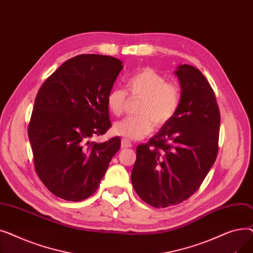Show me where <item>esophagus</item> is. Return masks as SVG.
<instances>
[{
  "label": "esophagus",
  "mask_w": 253,
  "mask_h": 253,
  "mask_svg": "<svg viewBox=\"0 0 253 253\" xmlns=\"http://www.w3.org/2000/svg\"><path fill=\"white\" fill-rule=\"evenodd\" d=\"M121 147H122V149H127V148H131L132 147V143L128 140V139H126V138H123L122 140H121Z\"/></svg>",
  "instance_id": "obj_1"
}]
</instances>
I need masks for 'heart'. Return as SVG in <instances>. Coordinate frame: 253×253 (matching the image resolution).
Masks as SVG:
<instances>
[{"label":"heart","mask_w":253,"mask_h":253,"mask_svg":"<svg viewBox=\"0 0 253 253\" xmlns=\"http://www.w3.org/2000/svg\"><path fill=\"white\" fill-rule=\"evenodd\" d=\"M127 90L131 95L142 97L138 116L126 117L113 125V133L128 139H140L154 128L162 127L176 115L180 105V88L174 82H166L165 77L152 69H142L127 80ZM127 93L113 88L106 95V106L115 116L125 108Z\"/></svg>","instance_id":"heart-1"}]
</instances>
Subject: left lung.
I'll list each match as a JSON object with an SVG mask.
<instances>
[{
    "mask_svg": "<svg viewBox=\"0 0 253 253\" xmlns=\"http://www.w3.org/2000/svg\"><path fill=\"white\" fill-rule=\"evenodd\" d=\"M181 99L174 118L136 148L132 185L156 208L176 205L202 184L218 152L220 115L203 74L189 64L175 71Z\"/></svg>",
    "mask_w": 253,
    "mask_h": 253,
    "instance_id": "left-lung-1",
    "label": "left lung"
}]
</instances>
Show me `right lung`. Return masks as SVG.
Listing matches in <instances>:
<instances>
[{"label":"right lung","mask_w":253,"mask_h":253,"mask_svg":"<svg viewBox=\"0 0 253 253\" xmlns=\"http://www.w3.org/2000/svg\"><path fill=\"white\" fill-rule=\"evenodd\" d=\"M123 69L122 61L82 54L63 62L40 88L29 124L37 174L66 201L95 193L121 139L90 141L112 126L106 95Z\"/></svg>","instance_id":"1"}]
</instances>
